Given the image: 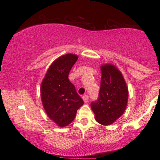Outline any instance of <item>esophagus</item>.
Wrapping results in <instances>:
<instances>
[{"label": "esophagus", "mask_w": 160, "mask_h": 160, "mask_svg": "<svg viewBox=\"0 0 160 160\" xmlns=\"http://www.w3.org/2000/svg\"><path fill=\"white\" fill-rule=\"evenodd\" d=\"M82 99H83L84 102H85V103H87V102H88V100H89V97H88V95L83 96V97H82Z\"/></svg>", "instance_id": "esophagus-1"}]
</instances>
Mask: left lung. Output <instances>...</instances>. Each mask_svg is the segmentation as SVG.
<instances>
[{"label": "left lung", "instance_id": "left-lung-1", "mask_svg": "<svg viewBox=\"0 0 160 160\" xmlns=\"http://www.w3.org/2000/svg\"><path fill=\"white\" fill-rule=\"evenodd\" d=\"M101 72L99 99L91 103V109L97 122L108 126L114 123L125 112L128 89L122 73L114 65H102Z\"/></svg>", "mask_w": 160, "mask_h": 160}]
</instances>
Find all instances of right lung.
<instances>
[{
  "label": "right lung",
  "instance_id": "1",
  "mask_svg": "<svg viewBox=\"0 0 160 160\" xmlns=\"http://www.w3.org/2000/svg\"><path fill=\"white\" fill-rule=\"evenodd\" d=\"M75 54L67 53L56 58L48 68L41 84V99L46 113L59 127L69 125L84 102L68 74L78 61Z\"/></svg>",
  "mask_w": 160,
  "mask_h": 160
}]
</instances>
